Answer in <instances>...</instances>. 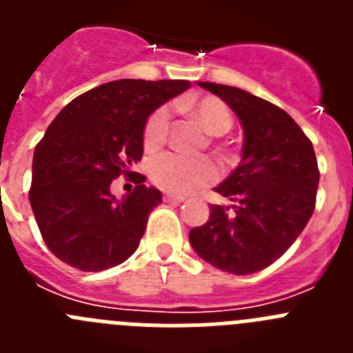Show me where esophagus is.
<instances>
[{
    "label": "esophagus",
    "instance_id": "34e87169",
    "mask_svg": "<svg viewBox=\"0 0 353 353\" xmlns=\"http://www.w3.org/2000/svg\"><path fill=\"white\" fill-rule=\"evenodd\" d=\"M164 201H166V203H174V205H180V203H183V201H185V199H183V198H180V196H173V194H164Z\"/></svg>",
    "mask_w": 353,
    "mask_h": 353
}]
</instances>
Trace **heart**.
<instances>
[{"mask_svg":"<svg viewBox=\"0 0 353 353\" xmlns=\"http://www.w3.org/2000/svg\"><path fill=\"white\" fill-rule=\"evenodd\" d=\"M212 136H223L232 127V114L224 102L215 97H201L196 101L180 102ZM171 113L166 105L150 114L143 130V145L154 152L168 141ZM150 179L162 191L185 196L207 187L219 179V168L210 159H192L180 154H162L150 162Z\"/></svg>","mask_w":353,"mask_h":353,"instance_id":"obj_1","label":"heart"}]
</instances>
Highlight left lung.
<instances>
[{
  "instance_id": "obj_1",
  "label": "left lung",
  "mask_w": 353,
  "mask_h": 353,
  "mask_svg": "<svg viewBox=\"0 0 353 353\" xmlns=\"http://www.w3.org/2000/svg\"><path fill=\"white\" fill-rule=\"evenodd\" d=\"M232 108L244 129L242 161L215 192L203 226L189 232L199 258L235 276L260 272L281 258L310 223L320 182L313 143L281 108L245 90L198 83Z\"/></svg>"
}]
</instances>
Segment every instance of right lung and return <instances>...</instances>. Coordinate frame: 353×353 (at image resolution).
Here are the masks:
<instances>
[{
  "mask_svg": "<svg viewBox=\"0 0 353 353\" xmlns=\"http://www.w3.org/2000/svg\"><path fill=\"white\" fill-rule=\"evenodd\" d=\"M189 81L118 79L76 97L61 109L33 154L30 203L49 251L83 272H99L134 254L150 212L162 203L138 174L132 192L111 194L143 157V130L159 105Z\"/></svg>",
  "mask_w": 353,
  "mask_h": 353,
  "instance_id": "1",
  "label": "right lung"
}]
</instances>
